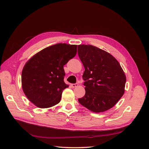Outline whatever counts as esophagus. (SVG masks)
<instances>
[{
	"instance_id": "esophagus-1",
	"label": "esophagus",
	"mask_w": 149,
	"mask_h": 149,
	"mask_svg": "<svg viewBox=\"0 0 149 149\" xmlns=\"http://www.w3.org/2000/svg\"><path fill=\"white\" fill-rule=\"evenodd\" d=\"M71 87H72V88H76V87H77V86H78V83L71 84Z\"/></svg>"
}]
</instances>
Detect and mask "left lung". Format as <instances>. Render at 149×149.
Masks as SVG:
<instances>
[{
    "label": "left lung",
    "instance_id": "1",
    "mask_svg": "<svg viewBox=\"0 0 149 149\" xmlns=\"http://www.w3.org/2000/svg\"><path fill=\"white\" fill-rule=\"evenodd\" d=\"M78 56L84 67L85 95L81 104L92 112L109 110L125 91L126 77L119 63L110 53L90 45H79Z\"/></svg>",
    "mask_w": 149,
    "mask_h": 149
}]
</instances>
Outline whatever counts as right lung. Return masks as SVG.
Returning a JSON list of instances; mask_svg holds the SVG:
<instances>
[{
    "instance_id": "obj_1",
    "label": "right lung",
    "mask_w": 149,
    "mask_h": 149,
    "mask_svg": "<svg viewBox=\"0 0 149 149\" xmlns=\"http://www.w3.org/2000/svg\"><path fill=\"white\" fill-rule=\"evenodd\" d=\"M77 52V45L57 43L35 54L22 72V87L29 101L40 108L55 106L61 101L64 82L63 66Z\"/></svg>"
}]
</instances>
